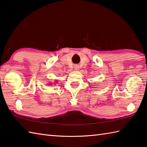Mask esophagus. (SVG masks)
I'll list each match as a JSON object with an SVG mask.
<instances>
[{
    "mask_svg": "<svg viewBox=\"0 0 147 147\" xmlns=\"http://www.w3.org/2000/svg\"><path fill=\"white\" fill-rule=\"evenodd\" d=\"M75 69H76V70H79V66H77V65H76V66L75 67Z\"/></svg>",
    "mask_w": 147,
    "mask_h": 147,
    "instance_id": "1",
    "label": "esophagus"
}]
</instances>
